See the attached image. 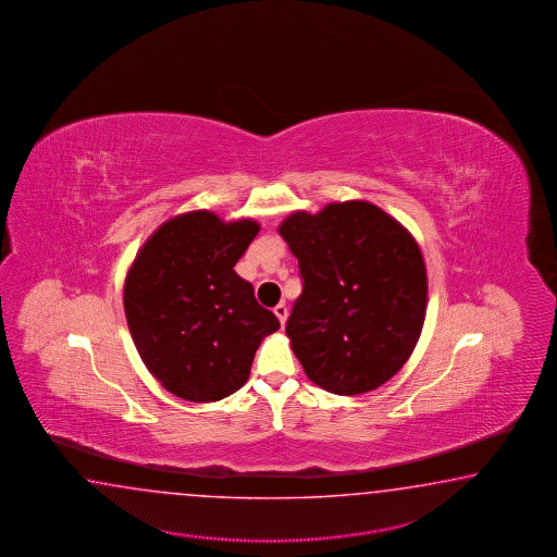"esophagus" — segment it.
Returning <instances> with one entry per match:
<instances>
[{"instance_id":"obj_1","label":"esophagus","mask_w":557,"mask_h":557,"mask_svg":"<svg viewBox=\"0 0 557 557\" xmlns=\"http://www.w3.org/2000/svg\"><path fill=\"white\" fill-rule=\"evenodd\" d=\"M273 313H275V318L280 320V323L284 325L285 320H287V308H285V304H277V306L273 308Z\"/></svg>"}]
</instances>
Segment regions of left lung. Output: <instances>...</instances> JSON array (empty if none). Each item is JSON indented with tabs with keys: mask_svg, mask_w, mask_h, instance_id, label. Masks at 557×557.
Listing matches in <instances>:
<instances>
[{
	"mask_svg": "<svg viewBox=\"0 0 557 557\" xmlns=\"http://www.w3.org/2000/svg\"><path fill=\"white\" fill-rule=\"evenodd\" d=\"M304 280L285 334L304 371L337 396L385 384L420 339L428 273L420 246L370 201L296 211L280 225Z\"/></svg>",
	"mask_w": 557,
	"mask_h": 557,
	"instance_id": "1",
	"label": "left lung"
}]
</instances>
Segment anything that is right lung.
I'll return each mask as SVG.
<instances>
[{
	"label": "right lung",
	"instance_id": "obj_1",
	"mask_svg": "<svg viewBox=\"0 0 557 557\" xmlns=\"http://www.w3.org/2000/svg\"><path fill=\"white\" fill-rule=\"evenodd\" d=\"M260 232L208 210L161 223L124 285L129 332L149 373L187 401H218L248 382L256 349L280 322L234 265Z\"/></svg>",
	"mask_w": 557,
	"mask_h": 557
}]
</instances>
